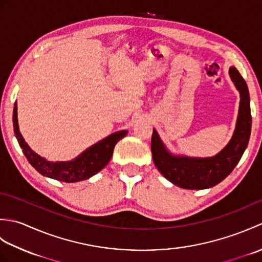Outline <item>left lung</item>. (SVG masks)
Here are the masks:
<instances>
[{
  "label": "left lung",
  "mask_w": 262,
  "mask_h": 262,
  "mask_svg": "<svg viewBox=\"0 0 262 262\" xmlns=\"http://www.w3.org/2000/svg\"><path fill=\"white\" fill-rule=\"evenodd\" d=\"M229 74L240 93V105L233 136L220 153L210 158L176 155L164 145L157 129H153L151 141L153 162L161 174L178 187L199 190L219 185L234 170L246 151L252 122L249 90L246 81L235 68H230Z\"/></svg>",
  "instance_id": "1"
}]
</instances>
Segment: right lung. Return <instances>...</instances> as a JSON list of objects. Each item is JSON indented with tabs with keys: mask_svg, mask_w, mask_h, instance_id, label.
<instances>
[{
	"mask_svg": "<svg viewBox=\"0 0 262 262\" xmlns=\"http://www.w3.org/2000/svg\"><path fill=\"white\" fill-rule=\"evenodd\" d=\"M13 127L15 137L22 148V152L33 168L43 177L69 183L86 180L97 174L99 171H101L111 160L116 144L121 138H124L128 133L127 130L116 132L86 148L79 157L71 161L52 162V161L41 158L35 151H32L30 146L26 143L25 138L22 137L18 124V105H16V102L14 103L13 108Z\"/></svg>",
	"mask_w": 262,
	"mask_h": 262,
	"instance_id": "right-lung-1",
	"label": "right lung"
}]
</instances>
